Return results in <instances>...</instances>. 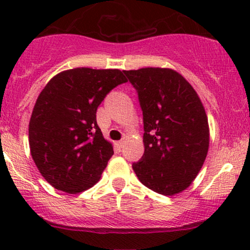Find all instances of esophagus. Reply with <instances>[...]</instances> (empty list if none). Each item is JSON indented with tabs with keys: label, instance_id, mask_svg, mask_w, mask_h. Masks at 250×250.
Instances as JSON below:
<instances>
[{
	"label": "esophagus",
	"instance_id": "34e87169",
	"mask_svg": "<svg viewBox=\"0 0 250 250\" xmlns=\"http://www.w3.org/2000/svg\"><path fill=\"white\" fill-rule=\"evenodd\" d=\"M125 140H122V141H119V142H117L116 145H117V147H119V148H122L123 146H125Z\"/></svg>",
	"mask_w": 250,
	"mask_h": 250
}]
</instances>
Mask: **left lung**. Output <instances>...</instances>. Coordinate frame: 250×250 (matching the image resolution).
Instances as JSON below:
<instances>
[{
  "label": "left lung",
  "mask_w": 250,
  "mask_h": 250,
  "mask_svg": "<svg viewBox=\"0 0 250 250\" xmlns=\"http://www.w3.org/2000/svg\"><path fill=\"white\" fill-rule=\"evenodd\" d=\"M139 93L145 154L133 169L142 185L166 196L186 190L209 149L205 107L191 84L170 68L123 70Z\"/></svg>",
  "instance_id": "1"
}]
</instances>
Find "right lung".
I'll return each instance as SVG.
<instances>
[{
    "label": "right lung",
    "mask_w": 250,
    "mask_h": 250,
    "mask_svg": "<svg viewBox=\"0 0 250 250\" xmlns=\"http://www.w3.org/2000/svg\"><path fill=\"white\" fill-rule=\"evenodd\" d=\"M125 82L120 69L74 68L54 76L40 93L29 121L30 154L57 190L81 193L101 179L114 150L97 125L96 110Z\"/></svg>",
    "instance_id": "add662e5"
}]
</instances>
